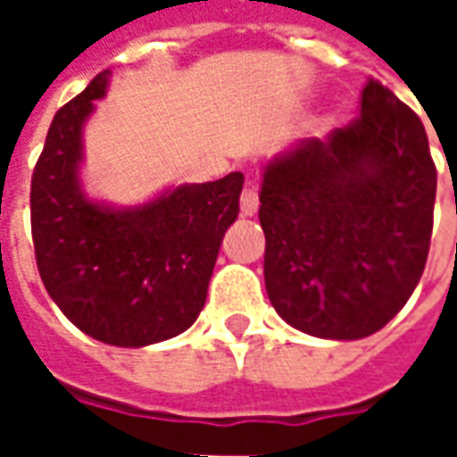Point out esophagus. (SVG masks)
<instances>
[{"label": "esophagus", "instance_id": "esophagus-1", "mask_svg": "<svg viewBox=\"0 0 457 457\" xmlns=\"http://www.w3.org/2000/svg\"><path fill=\"white\" fill-rule=\"evenodd\" d=\"M239 208H242V215L252 218L259 210V188L254 183H247L245 190H242V198H239Z\"/></svg>", "mask_w": 457, "mask_h": 457}]
</instances>
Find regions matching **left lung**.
Instances as JSON below:
<instances>
[{"label":"left lung","mask_w":457,"mask_h":457,"mask_svg":"<svg viewBox=\"0 0 457 457\" xmlns=\"http://www.w3.org/2000/svg\"><path fill=\"white\" fill-rule=\"evenodd\" d=\"M259 203L278 316L328 340L382 330L413 294L431 247L436 163L419 114L367 80L347 127L269 161Z\"/></svg>","instance_id":"obj_1"}]
</instances>
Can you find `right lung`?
Returning <instances> with one entry per match:
<instances>
[{"instance_id":"add662e5","label":"right lung","mask_w":457,"mask_h":457,"mask_svg":"<svg viewBox=\"0 0 457 457\" xmlns=\"http://www.w3.org/2000/svg\"><path fill=\"white\" fill-rule=\"evenodd\" d=\"M107 75H95L51 121L31 176V237L46 291L73 326L100 343L144 347L200 316L245 176L179 186L129 210L85 198L83 124Z\"/></svg>"}]
</instances>
